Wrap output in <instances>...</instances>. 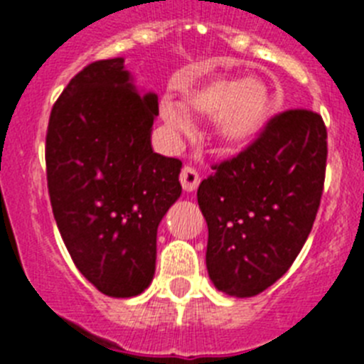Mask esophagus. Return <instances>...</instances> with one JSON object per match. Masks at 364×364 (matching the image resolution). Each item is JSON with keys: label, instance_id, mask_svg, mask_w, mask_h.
Returning <instances> with one entry per match:
<instances>
[{"label": "esophagus", "instance_id": "esophagus-1", "mask_svg": "<svg viewBox=\"0 0 364 364\" xmlns=\"http://www.w3.org/2000/svg\"><path fill=\"white\" fill-rule=\"evenodd\" d=\"M180 184L184 188V191H195L200 184V176H198V171L191 166H184L182 171H180Z\"/></svg>", "mask_w": 364, "mask_h": 364}]
</instances>
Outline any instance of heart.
<instances>
[{
    "label": "heart",
    "mask_w": 364,
    "mask_h": 364,
    "mask_svg": "<svg viewBox=\"0 0 364 364\" xmlns=\"http://www.w3.org/2000/svg\"><path fill=\"white\" fill-rule=\"evenodd\" d=\"M186 107L205 117H217L218 134L231 146L253 142L272 114V96L266 83L257 78L205 80L186 92ZM162 114L175 131L191 129L189 114L175 102H164Z\"/></svg>",
    "instance_id": "b5f03b06"
}]
</instances>
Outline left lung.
Listing matches in <instances>:
<instances>
[{"label": "left lung", "instance_id": "obj_1", "mask_svg": "<svg viewBox=\"0 0 364 364\" xmlns=\"http://www.w3.org/2000/svg\"><path fill=\"white\" fill-rule=\"evenodd\" d=\"M321 114L290 109L198 186L205 266L217 290L253 297L281 279L306 242L326 173Z\"/></svg>", "mask_w": 364, "mask_h": 364}]
</instances>
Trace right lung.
Segmentation results:
<instances>
[{
  "instance_id": "1",
  "label": "right lung",
  "mask_w": 364,
  "mask_h": 364,
  "mask_svg": "<svg viewBox=\"0 0 364 364\" xmlns=\"http://www.w3.org/2000/svg\"><path fill=\"white\" fill-rule=\"evenodd\" d=\"M159 96H140L124 58L80 70L53 105L45 138L50 205L83 277L109 297L151 284L156 230L182 193V162L154 153Z\"/></svg>"
}]
</instances>
